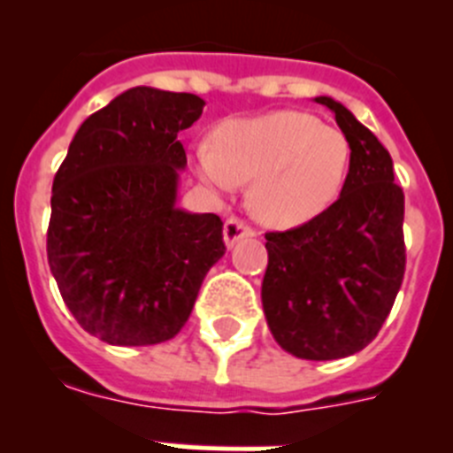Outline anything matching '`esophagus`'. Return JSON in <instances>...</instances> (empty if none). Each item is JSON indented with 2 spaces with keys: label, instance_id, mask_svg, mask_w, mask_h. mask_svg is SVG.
Here are the masks:
<instances>
[{
  "label": "esophagus",
  "instance_id": "34e87169",
  "mask_svg": "<svg viewBox=\"0 0 453 453\" xmlns=\"http://www.w3.org/2000/svg\"><path fill=\"white\" fill-rule=\"evenodd\" d=\"M251 235H254V229L242 219L229 218L224 222V242H226V247H234L238 240L251 238Z\"/></svg>",
  "mask_w": 453,
  "mask_h": 453
}]
</instances>
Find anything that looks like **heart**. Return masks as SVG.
Returning a JSON list of instances; mask_svg holds the SVG:
<instances>
[{
  "mask_svg": "<svg viewBox=\"0 0 453 453\" xmlns=\"http://www.w3.org/2000/svg\"><path fill=\"white\" fill-rule=\"evenodd\" d=\"M199 177L219 192L251 181L250 208L263 224L290 229L324 213L345 188L349 138L302 111L229 119L213 145L192 151Z\"/></svg>",
  "mask_w": 453,
  "mask_h": 453,
  "instance_id": "obj_1",
  "label": "heart"
}]
</instances>
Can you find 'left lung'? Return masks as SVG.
I'll return each instance as SVG.
<instances>
[{
  "label": "left lung",
  "instance_id": "left-lung-1",
  "mask_svg": "<svg viewBox=\"0 0 453 453\" xmlns=\"http://www.w3.org/2000/svg\"><path fill=\"white\" fill-rule=\"evenodd\" d=\"M315 102L334 111L349 138V177L318 218L265 234L261 299L267 326L288 354L334 361L370 345L402 288L403 190L376 135L335 99Z\"/></svg>",
  "mask_w": 453,
  "mask_h": 453
}]
</instances>
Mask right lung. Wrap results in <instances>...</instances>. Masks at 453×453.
<instances>
[{
    "instance_id": "obj_1",
    "label": "right lung",
    "mask_w": 453,
    "mask_h": 453,
    "mask_svg": "<svg viewBox=\"0 0 453 453\" xmlns=\"http://www.w3.org/2000/svg\"><path fill=\"white\" fill-rule=\"evenodd\" d=\"M203 99L138 86L79 127L51 186L47 261L83 329L108 345L174 338L226 251L215 213L177 208L179 134Z\"/></svg>"
}]
</instances>
